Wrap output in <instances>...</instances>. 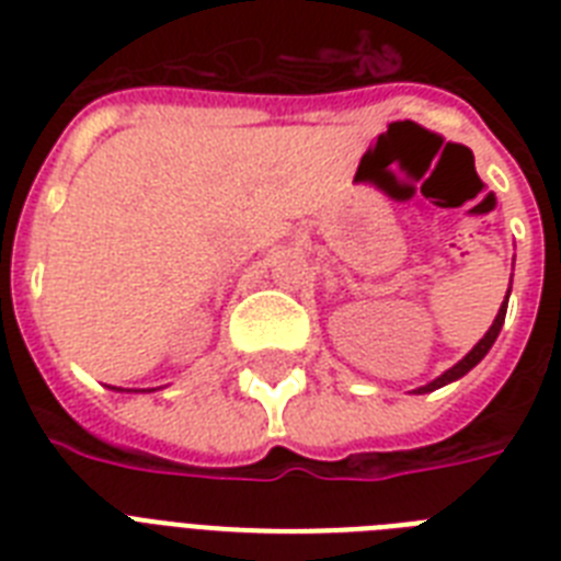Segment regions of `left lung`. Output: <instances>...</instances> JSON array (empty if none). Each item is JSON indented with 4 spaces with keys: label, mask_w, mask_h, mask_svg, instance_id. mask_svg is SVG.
Returning a JSON list of instances; mask_svg holds the SVG:
<instances>
[{
    "label": "left lung",
    "mask_w": 561,
    "mask_h": 561,
    "mask_svg": "<svg viewBox=\"0 0 561 561\" xmlns=\"http://www.w3.org/2000/svg\"><path fill=\"white\" fill-rule=\"evenodd\" d=\"M504 317H506V302H504V306H501V311H497L495 323H492V329H489V332H486V337H483V341H480L478 346H474V350H471L469 355H466V358L460 360V364H457V367H451L445 375H439L436 381H431V383H427V387H422V390H419V392H431V390H436V387H443V383L457 381V378L469 373L471 367H478L480 360H483V355H486V352L492 350V343H495L497 332H501V325H504Z\"/></svg>",
    "instance_id": "obj_1"
}]
</instances>
